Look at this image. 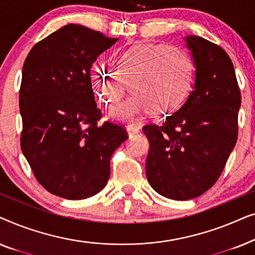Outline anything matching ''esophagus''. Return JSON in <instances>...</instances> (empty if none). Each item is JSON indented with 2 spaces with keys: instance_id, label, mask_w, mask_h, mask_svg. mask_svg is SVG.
<instances>
[{
  "instance_id": "1",
  "label": "esophagus",
  "mask_w": 255,
  "mask_h": 255,
  "mask_svg": "<svg viewBox=\"0 0 255 255\" xmlns=\"http://www.w3.org/2000/svg\"><path fill=\"white\" fill-rule=\"evenodd\" d=\"M127 130H128V133L130 137H133L134 134H137L139 131H140V128L137 125H133V124H128L127 127Z\"/></svg>"
}]
</instances>
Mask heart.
Instances as JSON below:
<instances>
[{"label": "heart", "mask_w": 255, "mask_h": 255, "mask_svg": "<svg viewBox=\"0 0 255 255\" xmlns=\"http://www.w3.org/2000/svg\"><path fill=\"white\" fill-rule=\"evenodd\" d=\"M195 78L194 61L180 46L139 44L122 52L118 69L101 66L92 73L95 95L108 108L116 107L130 86L134 94L113 111L116 120H133L152 109L170 113L182 106Z\"/></svg>", "instance_id": "obj_1"}]
</instances>
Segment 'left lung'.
Returning <instances> with one entry per match:
<instances>
[{
	"mask_svg": "<svg viewBox=\"0 0 255 255\" xmlns=\"http://www.w3.org/2000/svg\"><path fill=\"white\" fill-rule=\"evenodd\" d=\"M186 39L196 66L193 90L161 124L142 128L149 141L148 182L176 201L201 196L217 182L238 138L242 103L228 53L202 37Z\"/></svg>",
	"mask_w": 255,
	"mask_h": 255,
	"instance_id": "left-lung-1",
	"label": "left lung"
}]
</instances>
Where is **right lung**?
<instances>
[{
	"mask_svg": "<svg viewBox=\"0 0 255 255\" xmlns=\"http://www.w3.org/2000/svg\"><path fill=\"white\" fill-rule=\"evenodd\" d=\"M117 40L68 24L38 41L24 61L20 148L36 180L55 196L83 200L102 190L111 155L128 137L123 125L99 123L90 79L94 61Z\"/></svg>",
	"mask_w": 255,
	"mask_h": 255,
	"instance_id": "1",
	"label": "right lung"
}]
</instances>
